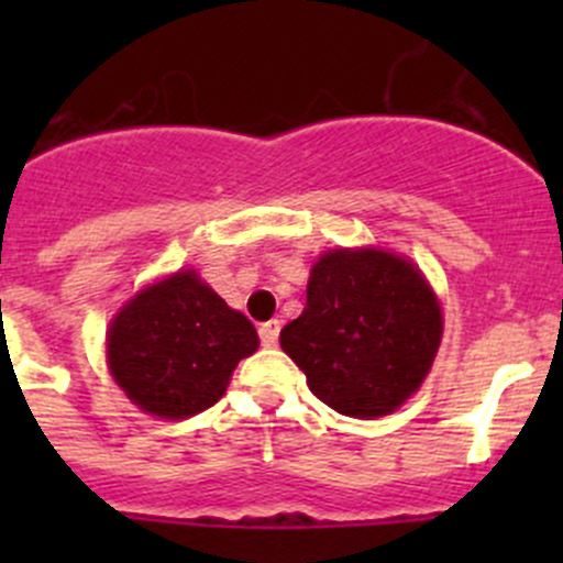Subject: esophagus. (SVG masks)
<instances>
[{"instance_id":"esophagus-1","label":"esophagus","mask_w":563,"mask_h":563,"mask_svg":"<svg viewBox=\"0 0 563 563\" xmlns=\"http://www.w3.org/2000/svg\"><path fill=\"white\" fill-rule=\"evenodd\" d=\"M277 334H280V321H277V318H272V321L261 323V343H264L266 349L277 345Z\"/></svg>"}]
</instances>
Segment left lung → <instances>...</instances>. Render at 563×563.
I'll list each match as a JSON object with an SVG mask.
<instances>
[{
  "label": "left lung",
  "mask_w": 563,
  "mask_h": 563,
  "mask_svg": "<svg viewBox=\"0 0 563 563\" xmlns=\"http://www.w3.org/2000/svg\"><path fill=\"white\" fill-rule=\"evenodd\" d=\"M444 318L417 264L378 247L329 250L316 261L302 316L280 345L321 402L376 419L422 387Z\"/></svg>",
  "instance_id": "left-lung-1"
}]
</instances>
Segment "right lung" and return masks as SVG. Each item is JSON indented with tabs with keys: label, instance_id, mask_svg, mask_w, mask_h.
<instances>
[{
	"label": "right lung",
	"instance_id": "1",
	"mask_svg": "<svg viewBox=\"0 0 563 563\" xmlns=\"http://www.w3.org/2000/svg\"><path fill=\"white\" fill-rule=\"evenodd\" d=\"M258 332L192 269L141 288L106 334L113 382L161 419H187L225 395L240 360L255 354Z\"/></svg>",
	"mask_w": 563,
	"mask_h": 563
}]
</instances>
